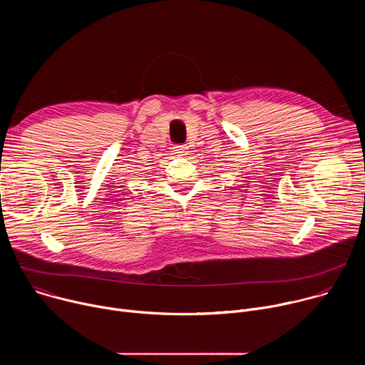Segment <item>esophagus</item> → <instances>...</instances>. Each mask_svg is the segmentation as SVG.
I'll use <instances>...</instances> for the list:
<instances>
[{
  "mask_svg": "<svg viewBox=\"0 0 365 365\" xmlns=\"http://www.w3.org/2000/svg\"><path fill=\"white\" fill-rule=\"evenodd\" d=\"M173 151H175V154H178V155H186V154H187V147H186V145H175V147H173Z\"/></svg>",
  "mask_w": 365,
  "mask_h": 365,
  "instance_id": "1",
  "label": "esophagus"
}]
</instances>
